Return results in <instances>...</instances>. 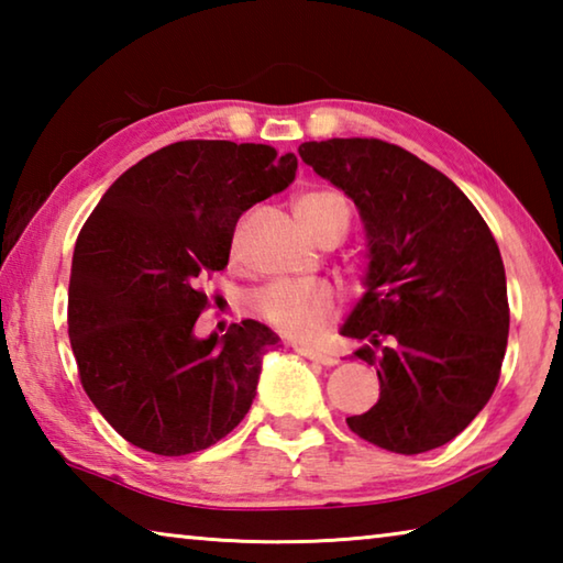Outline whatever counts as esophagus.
<instances>
[{
    "label": "esophagus",
    "mask_w": 563,
    "mask_h": 563,
    "mask_svg": "<svg viewBox=\"0 0 563 563\" xmlns=\"http://www.w3.org/2000/svg\"><path fill=\"white\" fill-rule=\"evenodd\" d=\"M298 352L302 357H308V360H316V362H320V365H325V367H332V365H338V355H332V352H325V350H316V347H298Z\"/></svg>",
    "instance_id": "obj_1"
}]
</instances>
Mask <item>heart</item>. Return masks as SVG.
<instances>
[{
    "instance_id": "obj_1",
    "label": "heart",
    "mask_w": 563,
    "mask_h": 563,
    "mask_svg": "<svg viewBox=\"0 0 563 563\" xmlns=\"http://www.w3.org/2000/svg\"><path fill=\"white\" fill-rule=\"evenodd\" d=\"M295 216L316 241L345 235L352 206L338 188L316 186L295 198ZM235 251V245H233ZM340 310L338 292L328 283H271L255 292L253 312L265 325L292 340H310L325 330Z\"/></svg>"
}]
</instances>
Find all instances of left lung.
I'll return each mask as SVG.
<instances>
[{"label":"left lung","instance_id":"1","mask_svg":"<svg viewBox=\"0 0 563 563\" xmlns=\"http://www.w3.org/2000/svg\"><path fill=\"white\" fill-rule=\"evenodd\" d=\"M300 156L345 190L367 231V292L342 335L377 367L379 399L347 427L419 454L454 440L489 402L509 335L499 245L474 203L415 154L379 139L308 141Z\"/></svg>","mask_w":563,"mask_h":563}]
</instances>
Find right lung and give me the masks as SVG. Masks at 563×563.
<instances>
[{
  "label": "right lung",
  "instance_id": "1",
  "mask_svg": "<svg viewBox=\"0 0 563 563\" xmlns=\"http://www.w3.org/2000/svg\"><path fill=\"white\" fill-rule=\"evenodd\" d=\"M295 154L190 139L113 180L76 238L69 340L84 393L123 440L161 456L208 450L253 405L278 335L255 320L198 340L203 278L223 271L238 218L288 188Z\"/></svg>",
  "mask_w": 563,
  "mask_h": 563
}]
</instances>
